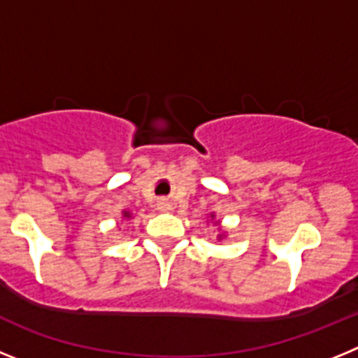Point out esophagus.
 I'll list each match as a JSON object with an SVG mask.
<instances>
[{"label": "esophagus", "mask_w": 358, "mask_h": 358, "mask_svg": "<svg viewBox=\"0 0 358 358\" xmlns=\"http://www.w3.org/2000/svg\"><path fill=\"white\" fill-rule=\"evenodd\" d=\"M157 210H159V211H172L173 210L172 202H170L169 199H161V201L157 202Z\"/></svg>", "instance_id": "1"}]
</instances>
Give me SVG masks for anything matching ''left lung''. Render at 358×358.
<instances>
[{
  "label": "left lung",
  "instance_id": "left-lung-1",
  "mask_svg": "<svg viewBox=\"0 0 358 358\" xmlns=\"http://www.w3.org/2000/svg\"><path fill=\"white\" fill-rule=\"evenodd\" d=\"M210 220H211V224H217V226H220V220H217V218H215V213L210 215ZM218 231H220V233L217 235V240H222L224 236H226V233H224L222 229H218Z\"/></svg>",
  "mask_w": 358,
  "mask_h": 358
}]
</instances>
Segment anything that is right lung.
<instances>
[{
  "label": "right lung",
  "mask_w": 358,
  "mask_h": 358,
  "mask_svg": "<svg viewBox=\"0 0 358 358\" xmlns=\"http://www.w3.org/2000/svg\"><path fill=\"white\" fill-rule=\"evenodd\" d=\"M131 218H132L131 211H127V210L122 211V220H131Z\"/></svg>",
  "instance_id": "right-lung-1"
}]
</instances>
